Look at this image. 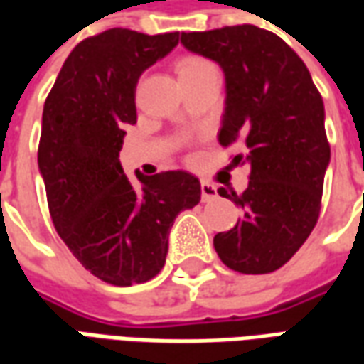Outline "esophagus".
Returning <instances> with one entry per match:
<instances>
[{
	"mask_svg": "<svg viewBox=\"0 0 364 364\" xmlns=\"http://www.w3.org/2000/svg\"><path fill=\"white\" fill-rule=\"evenodd\" d=\"M200 197H203V203H210L214 198L218 197V193H216V187L210 185L208 181L200 183Z\"/></svg>",
	"mask_w": 364,
	"mask_h": 364,
	"instance_id": "34e87169",
	"label": "esophagus"
}]
</instances>
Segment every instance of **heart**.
Listing matches in <instances>:
<instances>
[{
  "instance_id": "heart-1",
  "label": "heart",
  "mask_w": 364,
  "mask_h": 364,
  "mask_svg": "<svg viewBox=\"0 0 364 364\" xmlns=\"http://www.w3.org/2000/svg\"><path fill=\"white\" fill-rule=\"evenodd\" d=\"M177 75L179 80H191V77H197V75L208 74V72H216L214 66L203 56H183L179 62H177Z\"/></svg>"
}]
</instances>
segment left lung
I'll use <instances>...</instances> for the list:
<instances>
[{"label": "left lung", "mask_w": 364, "mask_h": 364, "mask_svg": "<svg viewBox=\"0 0 364 364\" xmlns=\"http://www.w3.org/2000/svg\"><path fill=\"white\" fill-rule=\"evenodd\" d=\"M191 52L226 75L222 148L237 144L234 166L250 167L247 189H218L242 208L236 226L214 236L222 263L244 274L281 269L320 218L329 142L323 101L306 64L271 31L236 25L181 33Z\"/></svg>", "instance_id": "1"}]
</instances>
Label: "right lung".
Listing matches in <instances>:
<instances>
[{
	"instance_id": "obj_1",
	"label": "right lung",
	"mask_w": 364,
	"mask_h": 364,
	"mask_svg": "<svg viewBox=\"0 0 364 364\" xmlns=\"http://www.w3.org/2000/svg\"><path fill=\"white\" fill-rule=\"evenodd\" d=\"M179 43V33L144 35L109 28L75 46L43 111L38 169L54 228L97 279L130 287L166 265L177 214L200 200L187 171L130 181L119 161L136 122V83Z\"/></svg>"
}]
</instances>
